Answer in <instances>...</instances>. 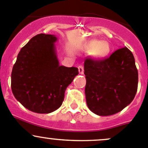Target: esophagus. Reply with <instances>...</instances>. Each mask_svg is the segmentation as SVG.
<instances>
[{
  "mask_svg": "<svg viewBox=\"0 0 148 148\" xmlns=\"http://www.w3.org/2000/svg\"><path fill=\"white\" fill-rule=\"evenodd\" d=\"M78 69H79V72L80 74H84V66H79Z\"/></svg>",
  "mask_w": 148,
  "mask_h": 148,
  "instance_id": "1",
  "label": "esophagus"
}]
</instances>
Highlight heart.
Masks as SVG:
<instances>
[{
    "mask_svg": "<svg viewBox=\"0 0 148 148\" xmlns=\"http://www.w3.org/2000/svg\"><path fill=\"white\" fill-rule=\"evenodd\" d=\"M84 49L86 51L92 52V56L96 59H103L109 55L111 51L110 44L105 41L92 39L88 41L84 45Z\"/></svg>",
    "mask_w": 148,
    "mask_h": 148,
    "instance_id": "1",
    "label": "heart"
}]
</instances>
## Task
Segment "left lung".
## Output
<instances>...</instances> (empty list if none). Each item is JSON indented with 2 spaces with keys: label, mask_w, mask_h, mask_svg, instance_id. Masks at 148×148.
Listing matches in <instances>:
<instances>
[{
  "label": "left lung",
  "mask_w": 148,
  "mask_h": 148,
  "mask_svg": "<svg viewBox=\"0 0 148 148\" xmlns=\"http://www.w3.org/2000/svg\"><path fill=\"white\" fill-rule=\"evenodd\" d=\"M86 104L99 116L122 111L136 95L138 72L135 58L127 47L100 60L87 58L84 62Z\"/></svg>",
  "instance_id": "left-lung-1"
}]
</instances>
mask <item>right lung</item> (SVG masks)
I'll return each mask as SVG.
<instances>
[{"mask_svg": "<svg viewBox=\"0 0 148 148\" xmlns=\"http://www.w3.org/2000/svg\"><path fill=\"white\" fill-rule=\"evenodd\" d=\"M56 36L33 37L18 54L11 73V89L16 99L30 111L47 114L59 109L67 86L78 75L77 67L59 65Z\"/></svg>", "mask_w": 148, "mask_h": 148, "instance_id": "obj_1", "label": "right lung"}]
</instances>
